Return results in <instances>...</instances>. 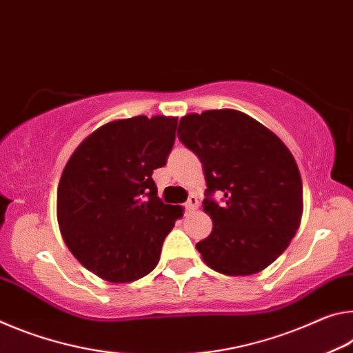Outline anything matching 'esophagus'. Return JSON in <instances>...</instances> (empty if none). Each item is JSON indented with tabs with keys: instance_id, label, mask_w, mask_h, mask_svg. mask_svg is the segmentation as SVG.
<instances>
[{
	"instance_id": "1",
	"label": "esophagus",
	"mask_w": 353,
	"mask_h": 353,
	"mask_svg": "<svg viewBox=\"0 0 353 353\" xmlns=\"http://www.w3.org/2000/svg\"><path fill=\"white\" fill-rule=\"evenodd\" d=\"M199 199L195 197V195H190L189 197V200L186 201V211H189V212H192V211H195L199 208Z\"/></svg>"
}]
</instances>
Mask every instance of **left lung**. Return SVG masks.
<instances>
[{"mask_svg": "<svg viewBox=\"0 0 353 353\" xmlns=\"http://www.w3.org/2000/svg\"><path fill=\"white\" fill-rule=\"evenodd\" d=\"M178 139L203 165V211L212 221L211 234L195 245L203 261L230 276L261 272L302 221V178L290 148L236 109L184 115ZM214 192L224 195L222 205L210 199Z\"/></svg>", "mask_w": 353, "mask_h": 353, "instance_id": "left-lung-1", "label": "left lung"}]
</instances>
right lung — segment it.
Masks as SVG:
<instances>
[{
	"label": "right lung",
	"mask_w": 353,
	"mask_h": 353,
	"mask_svg": "<svg viewBox=\"0 0 353 353\" xmlns=\"http://www.w3.org/2000/svg\"><path fill=\"white\" fill-rule=\"evenodd\" d=\"M178 119L112 120L84 139L57 186V223L68 250L109 283L152 272L181 206L164 205L152 173L175 142Z\"/></svg>",
	"instance_id": "obj_1"
}]
</instances>
